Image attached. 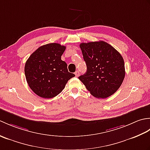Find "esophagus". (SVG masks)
Wrapping results in <instances>:
<instances>
[{"label": "esophagus", "mask_w": 150, "mask_h": 150, "mask_svg": "<svg viewBox=\"0 0 150 150\" xmlns=\"http://www.w3.org/2000/svg\"><path fill=\"white\" fill-rule=\"evenodd\" d=\"M79 74H80V73H79V71H76L75 72V76L76 77H79Z\"/></svg>", "instance_id": "obj_1"}]
</instances>
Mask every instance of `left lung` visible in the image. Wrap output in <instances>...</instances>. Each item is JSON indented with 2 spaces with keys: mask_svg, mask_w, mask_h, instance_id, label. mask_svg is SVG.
Here are the masks:
<instances>
[{
  "mask_svg": "<svg viewBox=\"0 0 150 150\" xmlns=\"http://www.w3.org/2000/svg\"><path fill=\"white\" fill-rule=\"evenodd\" d=\"M80 47L87 71L79 79L90 93L105 98L115 93L125 77L122 55L104 41L81 43Z\"/></svg>",
  "mask_w": 150,
  "mask_h": 150,
  "instance_id": "obj_1",
  "label": "left lung"
}]
</instances>
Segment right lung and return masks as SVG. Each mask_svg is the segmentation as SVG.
I'll return each instance as SVG.
<instances>
[{"mask_svg":"<svg viewBox=\"0 0 150 150\" xmlns=\"http://www.w3.org/2000/svg\"><path fill=\"white\" fill-rule=\"evenodd\" d=\"M66 46L50 43L39 47L27 60L24 67L26 81L35 93L44 98L55 97L70 79L67 64L61 60Z\"/></svg>","mask_w":150,"mask_h":150,"instance_id":"obj_1","label":"right lung"}]
</instances>
